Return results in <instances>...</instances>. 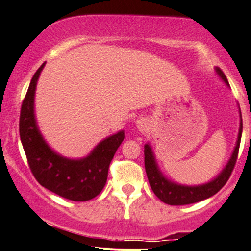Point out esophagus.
<instances>
[{"label": "esophagus", "mask_w": 251, "mask_h": 251, "mask_svg": "<svg viewBox=\"0 0 251 251\" xmlns=\"http://www.w3.org/2000/svg\"><path fill=\"white\" fill-rule=\"evenodd\" d=\"M136 126H137V129H138L141 132H145L146 130H148V128H149L148 121H146V120H144V119L138 120V121L136 122Z\"/></svg>", "instance_id": "1"}]
</instances>
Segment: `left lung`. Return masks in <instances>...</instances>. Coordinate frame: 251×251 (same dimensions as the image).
Returning a JSON list of instances; mask_svg holds the SVG:
<instances>
[{"mask_svg": "<svg viewBox=\"0 0 251 251\" xmlns=\"http://www.w3.org/2000/svg\"><path fill=\"white\" fill-rule=\"evenodd\" d=\"M216 73L220 79L229 87V83L227 80L225 74L221 71L220 68L216 67ZM240 113V128L237 133V139L235 148H234L232 155L229 160L227 161L225 167L216 177L206 182V183L198 184V185H185L180 184L176 182L169 180L167 176H165L164 173L159 168L158 162L155 160L154 153L152 151L151 145L146 143L144 146V155H145V171L148 175L149 183L151 185V189L153 190L159 200L168 205H187L206 200L213 195H216L232 174L234 166H235L237 153H239V148L241 143V136H242V116H241V110L239 107Z\"/></svg>", "mask_w": 251, "mask_h": 251, "instance_id": "obj_1", "label": "left lung"}]
</instances>
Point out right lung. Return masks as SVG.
<instances>
[{
    "label": "right lung",
    "mask_w": 251,
    "mask_h": 251,
    "mask_svg": "<svg viewBox=\"0 0 251 251\" xmlns=\"http://www.w3.org/2000/svg\"><path fill=\"white\" fill-rule=\"evenodd\" d=\"M45 64L32 77L22 105L19 135L23 149L32 174L42 187L67 200L90 201L105 187L109 164L125 139V130L102 139L84 158L71 159L55 152L41 135L34 113L35 90Z\"/></svg>",
    "instance_id": "obj_1"
}]
</instances>
